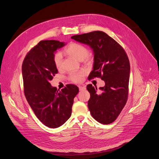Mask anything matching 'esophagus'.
Listing matches in <instances>:
<instances>
[{
  "instance_id": "1",
  "label": "esophagus",
  "mask_w": 159,
  "mask_h": 159,
  "mask_svg": "<svg viewBox=\"0 0 159 159\" xmlns=\"http://www.w3.org/2000/svg\"><path fill=\"white\" fill-rule=\"evenodd\" d=\"M79 88L80 91H84V90H85V89H86V88L84 86H79Z\"/></svg>"
}]
</instances>
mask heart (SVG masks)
I'll return each mask as SVG.
<instances>
[{"label": "heart", "mask_w": 159, "mask_h": 159, "mask_svg": "<svg viewBox=\"0 0 159 159\" xmlns=\"http://www.w3.org/2000/svg\"><path fill=\"white\" fill-rule=\"evenodd\" d=\"M65 52L72 57L77 58V60L82 61L84 59L88 58V48L84 45L77 43H72L70 44L64 50ZM53 63L57 69L60 70L62 67V53L58 52L55 53L53 58ZM86 74V72L84 71L74 72L70 75V79L72 82L75 83H79L83 81L84 77Z\"/></svg>", "instance_id": "obj_1"}]
</instances>
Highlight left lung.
I'll return each mask as SVG.
<instances>
[{"label": "left lung", "mask_w": 159, "mask_h": 159, "mask_svg": "<svg viewBox=\"0 0 159 159\" xmlns=\"http://www.w3.org/2000/svg\"><path fill=\"white\" fill-rule=\"evenodd\" d=\"M87 44L94 53L93 70L88 80L101 78L105 86L101 92L91 84L87 85L90 93L88 107L91 116L99 123L108 124L118 118L125 105L129 92L130 63L122 46L102 31H94L71 36Z\"/></svg>", "instance_id": "left-lung-1"}]
</instances>
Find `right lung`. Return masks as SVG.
<instances>
[{
    "mask_svg": "<svg viewBox=\"0 0 159 159\" xmlns=\"http://www.w3.org/2000/svg\"><path fill=\"white\" fill-rule=\"evenodd\" d=\"M65 44L56 40L41 41L26 55L22 65L26 99L38 120L50 128L62 125L70 118L74 98L79 91L73 84L57 90L49 82L58 73L54 52Z\"/></svg>",
    "mask_w": 159,
    "mask_h": 159,
    "instance_id": "add662e5",
    "label": "right lung"
}]
</instances>
